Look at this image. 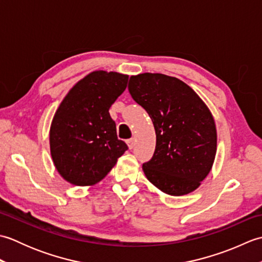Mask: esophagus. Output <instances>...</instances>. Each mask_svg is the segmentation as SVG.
Instances as JSON below:
<instances>
[{"label": "esophagus", "instance_id": "34e87169", "mask_svg": "<svg viewBox=\"0 0 262 262\" xmlns=\"http://www.w3.org/2000/svg\"><path fill=\"white\" fill-rule=\"evenodd\" d=\"M127 145H128V147H129L130 149L134 147V144H135V140L134 138H129V140H127Z\"/></svg>", "mask_w": 262, "mask_h": 262}]
</instances>
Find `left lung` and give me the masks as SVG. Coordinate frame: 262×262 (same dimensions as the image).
<instances>
[{"instance_id": "8db88e82", "label": "left lung", "mask_w": 262, "mask_h": 262, "mask_svg": "<svg viewBox=\"0 0 262 262\" xmlns=\"http://www.w3.org/2000/svg\"><path fill=\"white\" fill-rule=\"evenodd\" d=\"M132 98L152 119L157 145L143 164L147 180L170 196L190 193L211 170L217 148L214 117L185 82L160 73L133 75Z\"/></svg>"}]
</instances>
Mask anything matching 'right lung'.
Listing matches in <instances>:
<instances>
[{
    "instance_id": "right-lung-1",
    "label": "right lung",
    "mask_w": 262,
    "mask_h": 262,
    "mask_svg": "<svg viewBox=\"0 0 262 262\" xmlns=\"http://www.w3.org/2000/svg\"><path fill=\"white\" fill-rule=\"evenodd\" d=\"M127 82L126 74L93 71L71 89L55 113L51 155L60 177L71 185H97L128 148L117 137L109 114Z\"/></svg>"
}]
</instances>
